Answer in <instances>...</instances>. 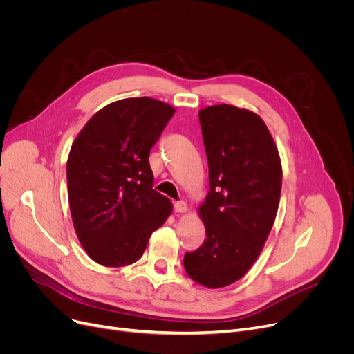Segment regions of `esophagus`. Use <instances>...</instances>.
I'll return each mask as SVG.
<instances>
[{"mask_svg": "<svg viewBox=\"0 0 354 354\" xmlns=\"http://www.w3.org/2000/svg\"><path fill=\"white\" fill-rule=\"evenodd\" d=\"M174 211L178 212V214H182V212H187L188 211V207H187V202L183 201H178L174 203Z\"/></svg>", "mask_w": 354, "mask_h": 354, "instance_id": "34e87169", "label": "esophagus"}]
</instances>
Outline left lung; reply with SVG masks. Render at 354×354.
<instances>
[{
	"mask_svg": "<svg viewBox=\"0 0 354 354\" xmlns=\"http://www.w3.org/2000/svg\"><path fill=\"white\" fill-rule=\"evenodd\" d=\"M209 192L199 208L203 244L183 257L187 274L208 288L230 286L257 261L280 203L281 160L258 115L230 104L199 111Z\"/></svg>",
	"mask_w": 354,
	"mask_h": 354,
	"instance_id": "left-lung-1",
	"label": "left lung"
}]
</instances>
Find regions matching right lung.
<instances>
[{"label": "right lung", "instance_id": "right-lung-1", "mask_svg": "<svg viewBox=\"0 0 354 354\" xmlns=\"http://www.w3.org/2000/svg\"><path fill=\"white\" fill-rule=\"evenodd\" d=\"M175 109L151 97L104 106L74 140L67 159L74 230L88 257L123 267L143 255L149 236L172 212L153 189L149 153Z\"/></svg>", "mask_w": 354, "mask_h": 354}]
</instances>
